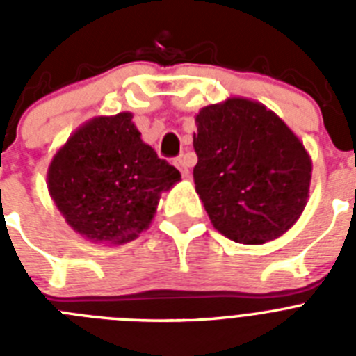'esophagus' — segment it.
<instances>
[{"label":"esophagus","instance_id":"34e87169","mask_svg":"<svg viewBox=\"0 0 356 356\" xmlns=\"http://www.w3.org/2000/svg\"><path fill=\"white\" fill-rule=\"evenodd\" d=\"M172 163H175L176 168L180 169L181 176H185V178H187V176H188V163H187V160H185V156H178V159L172 160Z\"/></svg>","mask_w":356,"mask_h":356}]
</instances>
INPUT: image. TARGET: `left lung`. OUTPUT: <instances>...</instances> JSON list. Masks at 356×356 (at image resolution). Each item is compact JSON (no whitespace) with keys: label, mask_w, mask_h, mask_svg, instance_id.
Returning a JSON list of instances; mask_svg holds the SVG:
<instances>
[{"label":"left lung","mask_w":356,"mask_h":356,"mask_svg":"<svg viewBox=\"0 0 356 356\" xmlns=\"http://www.w3.org/2000/svg\"><path fill=\"white\" fill-rule=\"evenodd\" d=\"M194 184L213 228L241 244L284 235L308 201L312 160L262 103L228 97L196 115Z\"/></svg>","instance_id":"obj_1"}]
</instances>
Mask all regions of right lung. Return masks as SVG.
Instances as JSON below:
<instances>
[{"label":"right lung","instance_id":"add662e5","mask_svg":"<svg viewBox=\"0 0 356 356\" xmlns=\"http://www.w3.org/2000/svg\"><path fill=\"white\" fill-rule=\"evenodd\" d=\"M130 112L87 121L56 151L48 191L74 232L92 242L127 244L147 229L160 194L180 171L143 143Z\"/></svg>","mask_w":356,"mask_h":356}]
</instances>
